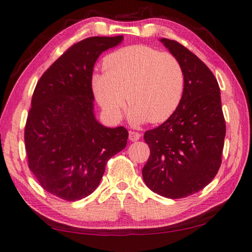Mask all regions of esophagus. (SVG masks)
<instances>
[{
  "label": "esophagus",
  "instance_id": "1",
  "mask_svg": "<svg viewBox=\"0 0 252 252\" xmlns=\"http://www.w3.org/2000/svg\"><path fill=\"white\" fill-rule=\"evenodd\" d=\"M140 138H141V134L138 133V132H133V131H131L130 133H129V139L131 140L132 142L138 141V140H139Z\"/></svg>",
  "mask_w": 252,
  "mask_h": 252
}]
</instances>
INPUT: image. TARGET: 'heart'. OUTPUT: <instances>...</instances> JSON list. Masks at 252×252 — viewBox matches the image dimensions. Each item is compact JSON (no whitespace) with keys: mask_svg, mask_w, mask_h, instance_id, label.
I'll list each match as a JSON object with an SVG mask.
<instances>
[{"mask_svg":"<svg viewBox=\"0 0 252 252\" xmlns=\"http://www.w3.org/2000/svg\"><path fill=\"white\" fill-rule=\"evenodd\" d=\"M103 70L93 75L92 89L110 118H120L126 97L133 123L167 120L180 102L185 74L172 54L146 45L126 46L104 59Z\"/></svg>","mask_w":252,"mask_h":252,"instance_id":"b5f03b06","label":"heart"}]
</instances>
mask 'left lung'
Listing matches in <instances>:
<instances>
[{"label":"left lung","mask_w":252,"mask_h":252,"mask_svg":"<svg viewBox=\"0 0 252 252\" xmlns=\"http://www.w3.org/2000/svg\"><path fill=\"white\" fill-rule=\"evenodd\" d=\"M160 42L180 62L185 87L168 120L144 133L150 157L142 177L153 192L180 199L202 190L216 177L225 122L219 84L209 67L177 41L163 37Z\"/></svg>","instance_id":"1"}]
</instances>
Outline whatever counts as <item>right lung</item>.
I'll list each match as a JSON object with an SVG mask.
<instances>
[{
  "mask_svg": "<svg viewBox=\"0 0 252 252\" xmlns=\"http://www.w3.org/2000/svg\"><path fill=\"white\" fill-rule=\"evenodd\" d=\"M123 35L92 36L65 51L37 82L24 130L29 168L49 193L81 200L100 185L109 159L126 148V127L96 120L93 66Z\"/></svg>",
  "mask_w": 252,
  "mask_h": 252,
  "instance_id": "obj_1",
  "label": "right lung"
}]
</instances>
